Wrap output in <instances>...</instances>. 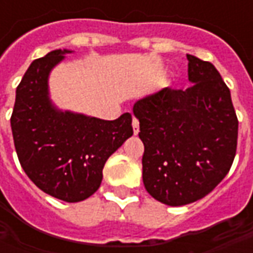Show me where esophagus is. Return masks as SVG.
Here are the masks:
<instances>
[{
	"label": "esophagus",
	"mask_w": 253,
	"mask_h": 253,
	"mask_svg": "<svg viewBox=\"0 0 253 253\" xmlns=\"http://www.w3.org/2000/svg\"><path fill=\"white\" fill-rule=\"evenodd\" d=\"M132 130H134V134L139 132V121L137 118H132Z\"/></svg>",
	"instance_id": "1"
}]
</instances>
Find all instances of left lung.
I'll return each instance as SVG.
<instances>
[{"label": "left lung", "instance_id": "1", "mask_svg": "<svg viewBox=\"0 0 253 253\" xmlns=\"http://www.w3.org/2000/svg\"><path fill=\"white\" fill-rule=\"evenodd\" d=\"M186 90L164 88L138 100L145 152L142 179L154 199L183 206L202 199L233 164L239 121L230 90L214 65L187 54Z\"/></svg>", "mask_w": 253, "mask_h": 253}]
</instances>
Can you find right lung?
I'll use <instances>...</instances> for the list:
<instances>
[{
  "label": "right lung",
  "instance_id": "obj_1",
  "mask_svg": "<svg viewBox=\"0 0 253 253\" xmlns=\"http://www.w3.org/2000/svg\"><path fill=\"white\" fill-rule=\"evenodd\" d=\"M66 52L54 50L31 63L16 89L10 126L27 176L43 192L73 203L99 190L105 161L132 135V119L126 112L103 121L51 104L48 74Z\"/></svg>",
  "mask_w": 253,
  "mask_h": 253
}]
</instances>
